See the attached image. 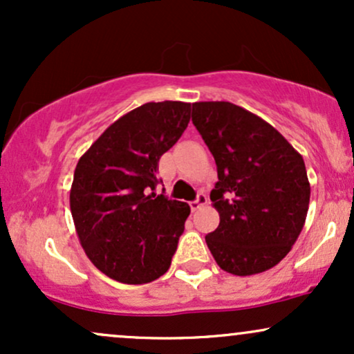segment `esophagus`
<instances>
[{
    "mask_svg": "<svg viewBox=\"0 0 354 354\" xmlns=\"http://www.w3.org/2000/svg\"><path fill=\"white\" fill-rule=\"evenodd\" d=\"M205 205H208V198H206V194H203V193L198 194L196 200L189 203L191 211H198L200 208H203V206H205Z\"/></svg>",
    "mask_w": 354,
    "mask_h": 354,
    "instance_id": "1",
    "label": "esophagus"
}]
</instances>
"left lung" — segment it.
<instances>
[{
    "label": "left lung",
    "mask_w": 354,
    "mask_h": 354,
    "mask_svg": "<svg viewBox=\"0 0 354 354\" xmlns=\"http://www.w3.org/2000/svg\"><path fill=\"white\" fill-rule=\"evenodd\" d=\"M191 118L218 168L209 198L219 225L206 245L226 273H263L290 253L306 221L303 156L263 118L228 101L193 103Z\"/></svg>",
    "instance_id": "left-lung-1"
}]
</instances>
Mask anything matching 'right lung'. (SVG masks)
Instances as JSON below:
<instances>
[{
  "label": "right lung",
  "mask_w": 354,
  "mask_h": 354,
  "mask_svg": "<svg viewBox=\"0 0 354 354\" xmlns=\"http://www.w3.org/2000/svg\"><path fill=\"white\" fill-rule=\"evenodd\" d=\"M191 103L161 101L109 124L80 158L70 208L81 246L101 273L126 284L168 271L189 206L154 193L158 161L189 123Z\"/></svg>",
  "instance_id": "add662e5"
}]
</instances>
